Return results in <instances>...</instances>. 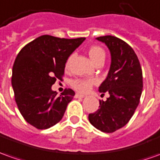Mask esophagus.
<instances>
[{"label": "esophagus", "instance_id": "1", "mask_svg": "<svg viewBox=\"0 0 160 160\" xmlns=\"http://www.w3.org/2000/svg\"><path fill=\"white\" fill-rule=\"evenodd\" d=\"M84 97H85L84 95L78 94V93H77V94L75 95V98H84Z\"/></svg>", "mask_w": 160, "mask_h": 160}]
</instances>
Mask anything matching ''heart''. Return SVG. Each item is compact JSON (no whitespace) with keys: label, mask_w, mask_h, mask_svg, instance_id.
<instances>
[{"label":"heart","mask_w":160,"mask_h":160,"mask_svg":"<svg viewBox=\"0 0 160 160\" xmlns=\"http://www.w3.org/2000/svg\"><path fill=\"white\" fill-rule=\"evenodd\" d=\"M89 56L91 57L92 62L95 64L101 61H104L105 59V52L103 48L97 45H93L89 48ZM71 57H69L68 61L66 62V66L69 65V62L71 60ZM98 82L96 78H78L71 82V86L73 87L74 90H76L80 93H86L91 89V87Z\"/></svg>","instance_id":"heart-1"}]
</instances>
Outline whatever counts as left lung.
Returning a JSON list of instances; mask_svg holds the SVG:
<instances>
[{
  "label": "left lung",
  "instance_id": "1",
  "mask_svg": "<svg viewBox=\"0 0 160 160\" xmlns=\"http://www.w3.org/2000/svg\"><path fill=\"white\" fill-rule=\"evenodd\" d=\"M112 56L106 79L99 86L102 95L109 93L106 101H99V108L89 114L91 124L103 132H114L128 123L137 109L143 91L140 62L132 48L112 36H99Z\"/></svg>",
  "mask_w": 160,
  "mask_h": 160
}]
</instances>
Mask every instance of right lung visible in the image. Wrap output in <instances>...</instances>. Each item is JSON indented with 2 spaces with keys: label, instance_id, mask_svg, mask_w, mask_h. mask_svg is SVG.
Wrapping results in <instances>:
<instances>
[{
  "label": "right lung",
  "instance_id": "1",
  "mask_svg": "<svg viewBox=\"0 0 160 160\" xmlns=\"http://www.w3.org/2000/svg\"><path fill=\"white\" fill-rule=\"evenodd\" d=\"M84 40L44 35L18 53L12 69V87L21 114L34 127L48 129L62 118L75 92L65 89L58 96L51 86L57 79L62 80L68 58Z\"/></svg>",
  "mask_w": 160,
  "mask_h": 160
}]
</instances>
